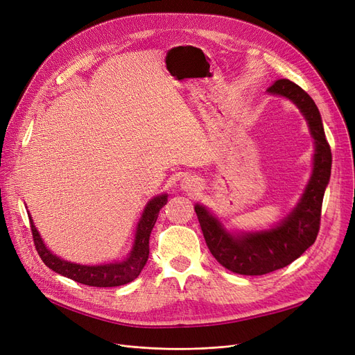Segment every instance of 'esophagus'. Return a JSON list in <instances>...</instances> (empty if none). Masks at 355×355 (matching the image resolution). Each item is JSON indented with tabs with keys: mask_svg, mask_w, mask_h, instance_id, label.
I'll return each mask as SVG.
<instances>
[{
	"mask_svg": "<svg viewBox=\"0 0 355 355\" xmlns=\"http://www.w3.org/2000/svg\"><path fill=\"white\" fill-rule=\"evenodd\" d=\"M184 189H189V187H187V184H184Z\"/></svg>",
	"mask_w": 355,
	"mask_h": 355,
	"instance_id": "obj_1",
	"label": "esophagus"
}]
</instances>
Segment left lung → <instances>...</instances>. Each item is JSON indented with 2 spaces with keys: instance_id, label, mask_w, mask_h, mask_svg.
Here are the masks:
<instances>
[{
  "instance_id": "obj_1",
  "label": "left lung",
  "mask_w": 355,
  "mask_h": 355,
  "mask_svg": "<svg viewBox=\"0 0 355 355\" xmlns=\"http://www.w3.org/2000/svg\"><path fill=\"white\" fill-rule=\"evenodd\" d=\"M268 92L285 96L302 112L315 144L313 170L302 198L277 226L252 233L233 234L200 204L196 213L206 243L217 262L248 276L282 269L313 245L320 232L324 193L331 177L332 155L325 138L321 114L308 93L288 79L276 80Z\"/></svg>"
}]
</instances>
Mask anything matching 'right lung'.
Segmentation results:
<instances>
[{"label":"right lung","instance_id":"obj_1","mask_svg":"<svg viewBox=\"0 0 355 355\" xmlns=\"http://www.w3.org/2000/svg\"><path fill=\"white\" fill-rule=\"evenodd\" d=\"M166 200H168V196L161 194L154 197L151 201H148L137 226L132 250H130L129 256L125 260H122V262L86 266V265L71 263V262H67V260L58 257L55 254H53L43 243V239L40 237L39 232H37L33 218L28 213L35 250L40 254L42 260L47 268H50L55 273L71 279L74 282H79L87 286H96V288H112V286L126 285L139 276L141 270L146 263L148 256H149V236H151V232L158 218V213L166 204Z\"/></svg>","mask_w":355,"mask_h":355}]
</instances>
